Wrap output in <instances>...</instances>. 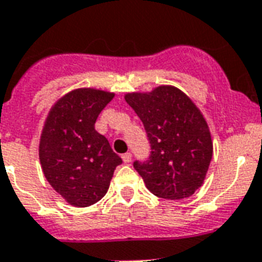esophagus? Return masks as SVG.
<instances>
[{
    "mask_svg": "<svg viewBox=\"0 0 262 262\" xmlns=\"http://www.w3.org/2000/svg\"><path fill=\"white\" fill-rule=\"evenodd\" d=\"M122 160H124V163H130L132 161V153H129V152H126V153H124V155H122Z\"/></svg>",
    "mask_w": 262,
    "mask_h": 262,
    "instance_id": "obj_1",
    "label": "esophagus"
}]
</instances>
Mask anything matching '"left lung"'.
Here are the masks:
<instances>
[{
  "mask_svg": "<svg viewBox=\"0 0 262 262\" xmlns=\"http://www.w3.org/2000/svg\"><path fill=\"white\" fill-rule=\"evenodd\" d=\"M125 99L150 144L149 157L133 163L146 188L171 201L191 196L203 184L212 157L211 136L199 109L173 86L132 93Z\"/></svg>",
  "mask_w": 262,
  "mask_h": 262,
  "instance_id": "8db88e82",
  "label": "left lung"
}]
</instances>
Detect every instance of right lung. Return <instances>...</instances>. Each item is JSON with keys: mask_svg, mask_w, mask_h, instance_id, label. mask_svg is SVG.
Segmentation results:
<instances>
[{"mask_svg": "<svg viewBox=\"0 0 262 262\" xmlns=\"http://www.w3.org/2000/svg\"><path fill=\"white\" fill-rule=\"evenodd\" d=\"M113 98L107 91L78 89L60 98L47 117L39 146L42 172L54 190L75 207L101 201L122 163L94 127Z\"/></svg>", "mask_w": 262, "mask_h": 262, "instance_id": "1", "label": "right lung"}]
</instances>
